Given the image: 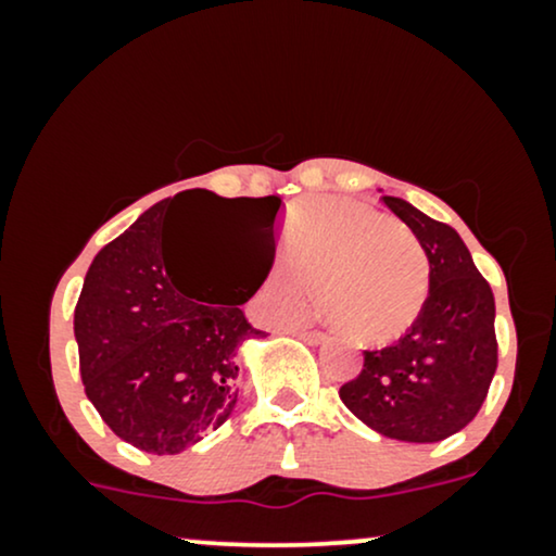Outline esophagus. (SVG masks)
Here are the masks:
<instances>
[{"mask_svg": "<svg viewBox=\"0 0 556 556\" xmlns=\"http://www.w3.org/2000/svg\"><path fill=\"white\" fill-rule=\"evenodd\" d=\"M292 334H298L300 340H305L308 344H321L324 340H327V334H324V331H318V329H290Z\"/></svg>", "mask_w": 556, "mask_h": 556, "instance_id": "34e87169", "label": "esophagus"}]
</instances>
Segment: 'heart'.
<instances>
[{
  "instance_id": "heart-1",
  "label": "heart",
  "mask_w": 556,
  "mask_h": 556,
  "mask_svg": "<svg viewBox=\"0 0 556 556\" xmlns=\"http://www.w3.org/2000/svg\"><path fill=\"white\" fill-rule=\"evenodd\" d=\"M431 266L416 235L400 222L348 198H318L292 214L285 261L261 285L271 321L308 311L355 342L400 340L429 300Z\"/></svg>"
}]
</instances>
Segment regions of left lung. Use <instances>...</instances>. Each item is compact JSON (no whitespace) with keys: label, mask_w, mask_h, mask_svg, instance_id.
I'll list each match as a JSON object with an SVG mask.
<instances>
[{"label":"left lung","mask_w":556,"mask_h":556,"mask_svg":"<svg viewBox=\"0 0 556 556\" xmlns=\"http://www.w3.org/2000/svg\"><path fill=\"white\" fill-rule=\"evenodd\" d=\"M381 201L429 256V300L397 342L363 353L361 374L340 387V400L381 437L442 442L476 418L494 379V292L455 229L402 198Z\"/></svg>","instance_id":"8db88e82"}]
</instances>
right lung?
I'll return each instance as SVG.
<instances>
[{
    "label": "right lung",
    "instance_id": "right-lung-1",
    "mask_svg": "<svg viewBox=\"0 0 556 556\" xmlns=\"http://www.w3.org/2000/svg\"><path fill=\"white\" fill-rule=\"evenodd\" d=\"M195 206L222 208L238 216L242 235L274 242L282 198L208 190L164 198L96 253L75 305L88 400L123 442L151 455H177L225 424L238 402V348L264 337L240 305L256 295L271 264L235 303L188 290L169 227Z\"/></svg>",
    "mask_w": 556,
    "mask_h": 556
}]
</instances>
